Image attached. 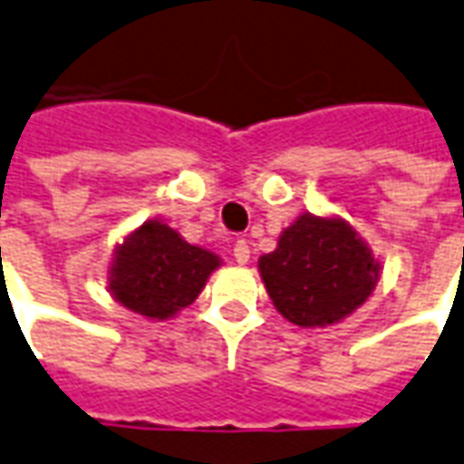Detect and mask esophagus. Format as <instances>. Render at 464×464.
Here are the masks:
<instances>
[{
  "label": "esophagus",
  "mask_w": 464,
  "mask_h": 464,
  "mask_svg": "<svg viewBox=\"0 0 464 464\" xmlns=\"http://www.w3.org/2000/svg\"><path fill=\"white\" fill-rule=\"evenodd\" d=\"M232 252H235V262H237V265H247V262H249V245L245 242V239H237Z\"/></svg>",
  "instance_id": "1"
}]
</instances>
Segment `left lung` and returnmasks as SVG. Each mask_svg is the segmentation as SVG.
<instances>
[{"label":"left lung","instance_id":"1","mask_svg":"<svg viewBox=\"0 0 464 464\" xmlns=\"http://www.w3.org/2000/svg\"><path fill=\"white\" fill-rule=\"evenodd\" d=\"M277 312L300 327H327L350 317L372 295L380 262L343 217L304 212L257 262Z\"/></svg>","mask_w":464,"mask_h":464}]
</instances>
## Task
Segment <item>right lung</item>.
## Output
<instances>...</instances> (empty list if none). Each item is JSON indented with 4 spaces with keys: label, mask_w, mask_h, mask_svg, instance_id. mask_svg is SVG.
<instances>
[{
    "label": "right lung",
    "mask_w": 464,
    "mask_h": 464,
    "mask_svg": "<svg viewBox=\"0 0 464 464\" xmlns=\"http://www.w3.org/2000/svg\"><path fill=\"white\" fill-rule=\"evenodd\" d=\"M222 265L215 252L189 245L160 219H147L114 249L110 292L147 320H169L192 304Z\"/></svg>",
    "instance_id": "obj_1"
}]
</instances>
